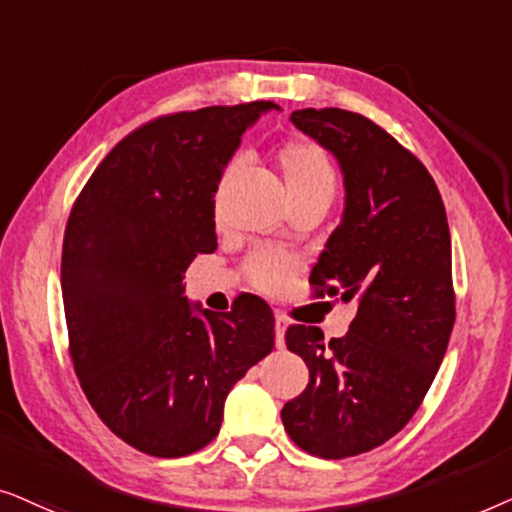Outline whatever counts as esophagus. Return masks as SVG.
Here are the masks:
<instances>
[{
  "instance_id": "obj_1",
  "label": "esophagus",
  "mask_w": 512,
  "mask_h": 512,
  "mask_svg": "<svg viewBox=\"0 0 512 512\" xmlns=\"http://www.w3.org/2000/svg\"><path fill=\"white\" fill-rule=\"evenodd\" d=\"M285 330H288V320H285L283 313H276V346L283 349L285 346Z\"/></svg>"
}]
</instances>
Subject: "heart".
Returning <instances> with one entry per match:
<instances>
[{
  "mask_svg": "<svg viewBox=\"0 0 512 512\" xmlns=\"http://www.w3.org/2000/svg\"><path fill=\"white\" fill-rule=\"evenodd\" d=\"M278 166L283 170L285 187L290 201L306 199V196H325L332 199L337 185V173L325 149L311 140H292L278 149ZM241 173V159H231L222 168L215 185V203L220 206L231 182ZM250 281L264 292H281L290 285L297 271V260L281 250H257L245 262Z\"/></svg>",
  "mask_w": 512,
  "mask_h": 512,
  "instance_id": "heart-1",
  "label": "heart"
}]
</instances>
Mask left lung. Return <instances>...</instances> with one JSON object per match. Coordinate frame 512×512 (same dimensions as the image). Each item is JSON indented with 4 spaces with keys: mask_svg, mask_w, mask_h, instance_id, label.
Masks as SVG:
<instances>
[{
    "mask_svg": "<svg viewBox=\"0 0 512 512\" xmlns=\"http://www.w3.org/2000/svg\"><path fill=\"white\" fill-rule=\"evenodd\" d=\"M299 131L335 154L346 206L309 283L313 297L356 299L349 332L290 325L309 367L281 419L297 447L346 459L403 431L431 388L454 327L452 238L431 173L384 128L346 109H297Z\"/></svg>",
    "mask_w": 512,
    "mask_h": 512,
    "instance_id": "8db88e82",
    "label": "left lung"
}]
</instances>
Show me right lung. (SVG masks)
<instances>
[{
	"label": "right lung",
	"mask_w": 512,
	"mask_h": 512,
	"mask_svg": "<svg viewBox=\"0 0 512 512\" xmlns=\"http://www.w3.org/2000/svg\"><path fill=\"white\" fill-rule=\"evenodd\" d=\"M267 100L152 119L109 152L65 227L70 356L109 431L161 459L220 433L224 400L274 349V311L236 299L215 313L182 295L196 255L215 252V185Z\"/></svg>",
	"instance_id": "right-lung-1"
}]
</instances>
